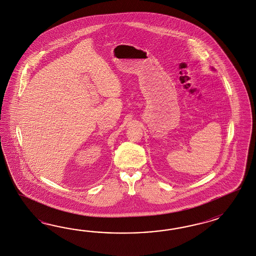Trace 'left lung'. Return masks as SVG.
Segmentation results:
<instances>
[{
	"mask_svg": "<svg viewBox=\"0 0 256 256\" xmlns=\"http://www.w3.org/2000/svg\"><path fill=\"white\" fill-rule=\"evenodd\" d=\"M212 70H214V68H212Z\"/></svg>",
	"mask_w": 256,
	"mask_h": 256,
	"instance_id": "obj_1",
	"label": "left lung"
}]
</instances>
